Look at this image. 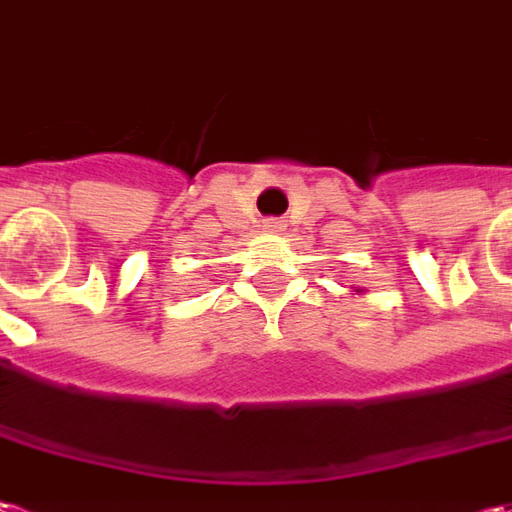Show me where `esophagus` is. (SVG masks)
I'll use <instances>...</instances> for the list:
<instances>
[{
	"label": "esophagus",
	"mask_w": 512,
	"mask_h": 512,
	"mask_svg": "<svg viewBox=\"0 0 512 512\" xmlns=\"http://www.w3.org/2000/svg\"><path fill=\"white\" fill-rule=\"evenodd\" d=\"M263 229L277 235V232H283V221H277V218H266V221H263Z\"/></svg>",
	"instance_id": "1"
}]
</instances>
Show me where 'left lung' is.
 <instances>
[{
  "label": "left lung",
  "mask_w": 512,
  "mask_h": 512,
  "mask_svg": "<svg viewBox=\"0 0 512 512\" xmlns=\"http://www.w3.org/2000/svg\"><path fill=\"white\" fill-rule=\"evenodd\" d=\"M353 291H356V294H364V288H353Z\"/></svg>",
  "instance_id": "8db88e82"
}]
</instances>
